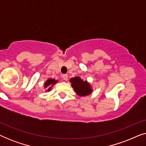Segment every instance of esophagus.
<instances>
[{
    "label": "esophagus",
    "instance_id": "esophagus-1",
    "mask_svg": "<svg viewBox=\"0 0 146 146\" xmlns=\"http://www.w3.org/2000/svg\"><path fill=\"white\" fill-rule=\"evenodd\" d=\"M62 78L64 80H68V75L67 74H63L62 75Z\"/></svg>",
    "mask_w": 146,
    "mask_h": 146
}]
</instances>
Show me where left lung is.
I'll return each mask as SVG.
<instances>
[{"label":"left lung","mask_w":146,"mask_h":146,"mask_svg":"<svg viewBox=\"0 0 146 146\" xmlns=\"http://www.w3.org/2000/svg\"><path fill=\"white\" fill-rule=\"evenodd\" d=\"M72 86L77 95L80 96H86L90 94L92 92V86L87 81H84L80 77H74L70 80Z\"/></svg>","instance_id":"obj_1"}]
</instances>
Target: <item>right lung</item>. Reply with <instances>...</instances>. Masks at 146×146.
<instances>
[{
    "label": "right lung",
    "instance_id": "add662e5",
    "mask_svg": "<svg viewBox=\"0 0 146 146\" xmlns=\"http://www.w3.org/2000/svg\"><path fill=\"white\" fill-rule=\"evenodd\" d=\"M56 82H57V80H55V79L50 78L48 80H47L46 82H45L44 88L48 87V90H47V91L48 92L51 90L52 86L53 85H54Z\"/></svg>",
    "mask_w": 146,
    "mask_h": 146
}]
</instances>
